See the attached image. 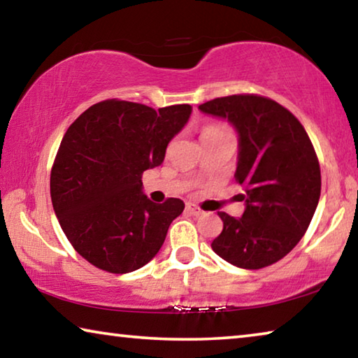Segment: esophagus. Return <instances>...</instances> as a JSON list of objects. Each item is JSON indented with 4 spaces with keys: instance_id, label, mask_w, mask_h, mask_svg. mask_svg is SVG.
I'll return each instance as SVG.
<instances>
[{
    "instance_id": "obj_1",
    "label": "esophagus",
    "mask_w": 358,
    "mask_h": 358,
    "mask_svg": "<svg viewBox=\"0 0 358 358\" xmlns=\"http://www.w3.org/2000/svg\"><path fill=\"white\" fill-rule=\"evenodd\" d=\"M186 210L189 211V213L194 215V216H201L203 213V210H201V208L197 207V205H194V203H187L186 205Z\"/></svg>"
}]
</instances>
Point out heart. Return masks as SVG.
<instances>
[{
	"instance_id": "heart-1",
	"label": "heart",
	"mask_w": 358,
	"mask_h": 358,
	"mask_svg": "<svg viewBox=\"0 0 358 358\" xmlns=\"http://www.w3.org/2000/svg\"><path fill=\"white\" fill-rule=\"evenodd\" d=\"M222 131H226V129L221 128V126H207V128H205V129L202 131V136L216 134V132H222Z\"/></svg>"
}]
</instances>
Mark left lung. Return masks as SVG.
I'll list each match as a JSON object with an SVG mask.
<instances>
[{"label":"left lung","instance_id":"1","mask_svg":"<svg viewBox=\"0 0 358 358\" xmlns=\"http://www.w3.org/2000/svg\"><path fill=\"white\" fill-rule=\"evenodd\" d=\"M199 108L227 118L238 131L235 180L245 186L243 216L220 211L222 232L211 248L240 268L278 262L305 235L320 197V166L310 136L292 112L265 96H224Z\"/></svg>","mask_w":358,"mask_h":358}]
</instances>
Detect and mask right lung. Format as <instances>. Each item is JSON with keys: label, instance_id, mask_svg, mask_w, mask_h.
<instances>
[{"label": "right lung", "instance_id": "obj_1", "mask_svg": "<svg viewBox=\"0 0 358 358\" xmlns=\"http://www.w3.org/2000/svg\"><path fill=\"white\" fill-rule=\"evenodd\" d=\"M189 115V104L155 110L106 99L66 131L50 172L52 203L69 243L92 265L129 273L161 250L185 203L151 202L142 194V175L164 161Z\"/></svg>", "mask_w": 358, "mask_h": 358}]
</instances>
